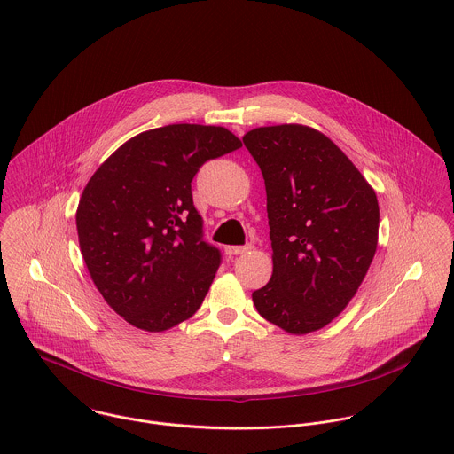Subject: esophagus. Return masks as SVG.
Wrapping results in <instances>:
<instances>
[{
  "label": "esophagus",
  "instance_id": "esophagus-1",
  "mask_svg": "<svg viewBox=\"0 0 454 454\" xmlns=\"http://www.w3.org/2000/svg\"><path fill=\"white\" fill-rule=\"evenodd\" d=\"M253 246L251 244H244V246H228L226 247V254L230 256H237V254H244L247 251H251Z\"/></svg>",
  "mask_w": 454,
  "mask_h": 454
}]
</instances>
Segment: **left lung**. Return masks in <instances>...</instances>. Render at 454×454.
<instances>
[{
  "mask_svg": "<svg viewBox=\"0 0 454 454\" xmlns=\"http://www.w3.org/2000/svg\"><path fill=\"white\" fill-rule=\"evenodd\" d=\"M242 141L265 180L274 262L270 281L253 292V302L286 333L318 331L347 308L373 262L377 194L311 127H260Z\"/></svg>",
  "mask_w": 454,
  "mask_h": 454,
  "instance_id": "8db88e82",
  "label": "left lung"
}]
</instances>
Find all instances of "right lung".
<instances>
[{
  "mask_svg": "<svg viewBox=\"0 0 454 454\" xmlns=\"http://www.w3.org/2000/svg\"><path fill=\"white\" fill-rule=\"evenodd\" d=\"M242 146L224 127L175 123L121 145L90 178L75 224L88 272L130 325L160 333L192 317L221 265L191 182Z\"/></svg>",
  "mask_w": 454,
  "mask_h": 454,
  "instance_id": "add662e5",
  "label": "right lung"
}]
</instances>
